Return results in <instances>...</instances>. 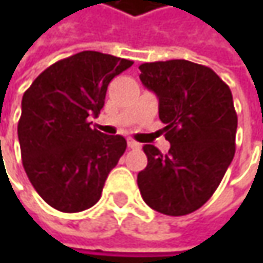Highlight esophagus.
<instances>
[{
  "label": "esophagus",
  "instance_id": "34e87169",
  "mask_svg": "<svg viewBox=\"0 0 263 263\" xmlns=\"http://www.w3.org/2000/svg\"><path fill=\"white\" fill-rule=\"evenodd\" d=\"M128 146H129L131 149H140V147H141V144H140L138 141L132 140V138H129V140H128Z\"/></svg>",
  "mask_w": 263,
  "mask_h": 263
}]
</instances>
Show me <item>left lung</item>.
I'll list each match as a JSON object with an SVG mask.
<instances>
[{
	"instance_id": "1",
	"label": "left lung",
	"mask_w": 263,
	"mask_h": 263,
	"mask_svg": "<svg viewBox=\"0 0 263 263\" xmlns=\"http://www.w3.org/2000/svg\"><path fill=\"white\" fill-rule=\"evenodd\" d=\"M140 80L158 97L167 154L144 144L137 184L144 202L169 216L189 215L215 193L236 151L237 116L229 85L212 68L184 59L146 62Z\"/></svg>"
}]
</instances>
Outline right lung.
Returning <instances> with one entry per match:
<instances>
[{"label": "right lung", "mask_w": 263, "mask_h": 263, "mask_svg": "<svg viewBox=\"0 0 263 263\" xmlns=\"http://www.w3.org/2000/svg\"><path fill=\"white\" fill-rule=\"evenodd\" d=\"M132 61L80 51L44 70L23 96L18 138L23 166L39 196L53 209L78 213L102 196L108 174L126 151L122 135L91 129L109 82Z\"/></svg>", "instance_id": "add662e5"}]
</instances>
